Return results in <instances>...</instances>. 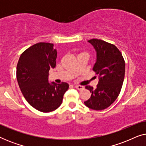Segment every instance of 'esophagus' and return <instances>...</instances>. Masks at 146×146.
<instances>
[{
  "mask_svg": "<svg viewBox=\"0 0 146 146\" xmlns=\"http://www.w3.org/2000/svg\"><path fill=\"white\" fill-rule=\"evenodd\" d=\"M75 88H76L77 90H82L84 89V86H80V85H76L75 86Z\"/></svg>",
  "mask_w": 146,
  "mask_h": 146,
  "instance_id": "esophagus-1",
  "label": "esophagus"
}]
</instances>
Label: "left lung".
I'll return each instance as SVG.
<instances>
[{
	"instance_id": "8db88e82",
	"label": "left lung",
	"mask_w": 146,
	"mask_h": 146,
	"mask_svg": "<svg viewBox=\"0 0 146 146\" xmlns=\"http://www.w3.org/2000/svg\"><path fill=\"white\" fill-rule=\"evenodd\" d=\"M88 42L96 52L92 69L96 72L99 81L96 89L90 86H86L92 95L84 104L94 110H102L109 107L120 92L124 79L125 62L115 46L98 39Z\"/></svg>"
}]
</instances>
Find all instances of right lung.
Segmentation results:
<instances>
[{
  "label": "right lung",
  "mask_w": 146,
  "mask_h": 146,
  "mask_svg": "<svg viewBox=\"0 0 146 146\" xmlns=\"http://www.w3.org/2000/svg\"><path fill=\"white\" fill-rule=\"evenodd\" d=\"M56 58L53 44L40 42L26 50L17 64V78L24 97L42 112L57 109L69 88L66 82L50 83L48 72L56 67Z\"/></svg>",
  "instance_id": "obj_1"
}]
</instances>
